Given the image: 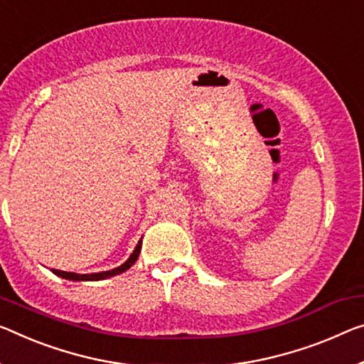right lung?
I'll use <instances>...</instances> for the list:
<instances>
[{
  "label": "right lung",
  "mask_w": 364,
  "mask_h": 364,
  "mask_svg": "<svg viewBox=\"0 0 364 364\" xmlns=\"http://www.w3.org/2000/svg\"><path fill=\"white\" fill-rule=\"evenodd\" d=\"M139 250H141V240L136 244L135 250H133V254L130 255V259H128L125 264H122L120 267L114 268V270H107V272H100V273H86V275H80V273H73V272H61V270H55L53 268V273L57 277H61L65 279H73V282H99V279H105V278H110V277H115V275H120V273L127 272L128 268H130L133 264H135L138 255H139Z\"/></svg>",
  "instance_id": "obj_1"
}]
</instances>
